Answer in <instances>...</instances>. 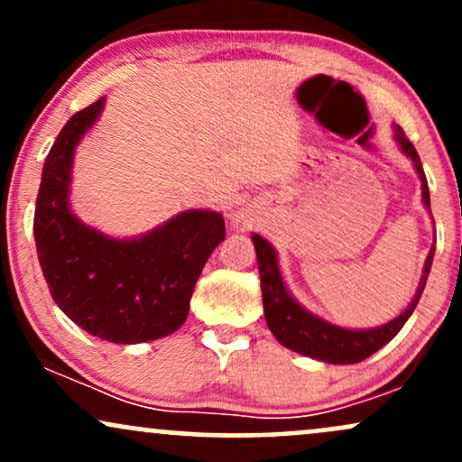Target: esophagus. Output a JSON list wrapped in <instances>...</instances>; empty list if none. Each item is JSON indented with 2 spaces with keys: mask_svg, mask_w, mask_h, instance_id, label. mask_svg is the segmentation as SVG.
I'll list each match as a JSON object with an SVG mask.
<instances>
[{
  "mask_svg": "<svg viewBox=\"0 0 462 462\" xmlns=\"http://www.w3.org/2000/svg\"><path fill=\"white\" fill-rule=\"evenodd\" d=\"M232 224L241 226V224H243V217H241V215H232Z\"/></svg>",
  "mask_w": 462,
  "mask_h": 462,
  "instance_id": "obj_1",
  "label": "esophagus"
}]
</instances>
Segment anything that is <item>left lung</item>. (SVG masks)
<instances>
[{
	"instance_id": "8db88e82",
	"label": "left lung",
	"mask_w": 462,
	"mask_h": 462,
	"mask_svg": "<svg viewBox=\"0 0 462 462\" xmlns=\"http://www.w3.org/2000/svg\"><path fill=\"white\" fill-rule=\"evenodd\" d=\"M395 141L397 145H400V150L411 158L412 164H415V171L419 173V180H421L423 204L430 210V190H428L421 161H419L415 145L406 139L404 130H402L400 125H395ZM252 241L254 247H256L264 319H267L269 330H272L273 337L278 338L284 347L332 365H354L369 358L371 354H375L380 347H384L386 343L404 328L408 317L415 310L419 298H421L423 286H426L434 258L432 247L426 258V264H423V273L421 280H419L415 298H412L408 309L402 312V315H397L393 321L384 323V326L369 328V330H347V328L334 326V323L321 319V317L306 310L304 306H300L298 300H295L293 295L289 293V289L284 286L282 275H280L278 256H275V249L272 247V243L264 241V238L258 235H254Z\"/></svg>"
}]
</instances>
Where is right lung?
Wrapping results in <instances>:
<instances>
[{"label": "right lung", "instance_id": "add662e5", "mask_svg": "<svg viewBox=\"0 0 462 462\" xmlns=\"http://www.w3.org/2000/svg\"><path fill=\"white\" fill-rule=\"evenodd\" d=\"M104 102L73 115L47 153L34 241L58 309L93 337L132 346L167 337L187 321L195 282L224 241L226 224L215 210H187L134 238L82 224L69 206L73 153Z\"/></svg>", "mask_w": 462, "mask_h": 462}]
</instances>
